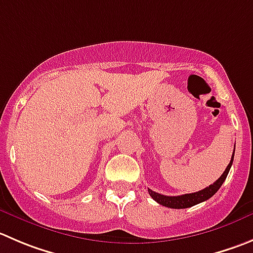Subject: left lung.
<instances>
[{"mask_svg":"<svg viewBox=\"0 0 253 253\" xmlns=\"http://www.w3.org/2000/svg\"><path fill=\"white\" fill-rule=\"evenodd\" d=\"M233 155H235V150H233L230 164L227 165V168H226V170L223 171V174L221 175V176L218 177V179L216 180L212 185H210V186L200 190V191L192 192V194L180 195V196H167V195L158 194V192L148 189L149 195H150V196L153 197L154 200H155L158 204H160V205H163V206H167V208H170V209L191 208V206L197 205V204L203 203V201L209 200L211 196H213V195L217 192V190L220 189L221 185L223 184V181H225L226 177H227L228 171H230V169H231V165H232Z\"/></svg>","mask_w":253,"mask_h":253,"instance_id":"8db88e82","label":"left lung"}]
</instances>
